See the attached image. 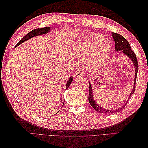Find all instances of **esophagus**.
I'll list each match as a JSON object with an SVG mask.
<instances>
[{
    "label": "esophagus",
    "mask_w": 148,
    "mask_h": 148,
    "mask_svg": "<svg viewBox=\"0 0 148 148\" xmlns=\"http://www.w3.org/2000/svg\"><path fill=\"white\" fill-rule=\"evenodd\" d=\"M81 76H82V74H81V72H78V71H76V72H74L73 77L74 78V79H78V78L81 77Z\"/></svg>",
    "instance_id": "obj_1"
}]
</instances>
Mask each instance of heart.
<instances>
[{
  "instance_id": "1",
  "label": "heart",
  "mask_w": 148,
  "mask_h": 148,
  "mask_svg": "<svg viewBox=\"0 0 148 148\" xmlns=\"http://www.w3.org/2000/svg\"><path fill=\"white\" fill-rule=\"evenodd\" d=\"M72 51L77 57H84V67L96 71L104 64L111 51L108 39L99 34H92L79 39L72 46Z\"/></svg>"
}]
</instances>
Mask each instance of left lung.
Wrapping results in <instances>:
<instances>
[{"label":"left lung","instance_id":"1","mask_svg":"<svg viewBox=\"0 0 148 148\" xmlns=\"http://www.w3.org/2000/svg\"><path fill=\"white\" fill-rule=\"evenodd\" d=\"M112 37L113 39H114V42H115V50L116 51H121L122 53H123L124 55L128 56V58L131 59V60L132 61L133 64L135 68V78H134V86L132 90L129 95V97H128V100L127 102L125 103L124 105H123L120 108H119L118 109H103V108H101V107L99 106L97 103H96L95 100H94L93 96V90H92V85H91V83L89 82V96H88V100H89V102L90 103V105L93 107V108L96 111L100 113H107V114H109V113H116L121 111V110H123L125 106L127 104V102L128 101V100L130 99V97L131 95H132L133 93L135 91V87H136V79H137V72H138V69H139V65H138V62H137V59L136 57V55L135 54L134 52L132 50L131 47L129 42H128L127 40L125 39L123 37L121 36L120 34H116L114 32H112Z\"/></svg>","mask_w":148,"mask_h":148}]
</instances>
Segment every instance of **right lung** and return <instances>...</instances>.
<instances>
[{"label": "right lung", "instance_id": "add662e5", "mask_svg": "<svg viewBox=\"0 0 148 148\" xmlns=\"http://www.w3.org/2000/svg\"><path fill=\"white\" fill-rule=\"evenodd\" d=\"M50 31V27H44V28H41V29H34L33 30L31 31L29 34H27V35L23 37V38H22L20 41H19L17 45H16L15 47H17L18 46L20 45H21V43H23V42L26 41V40H29V39L32 38V37H36L37 36H40V35H43V34H48ZM72 76H71L70 78H69V80L67 81V84H66V88L65 90H67L69 86H70V84H71V83L72 82Z\"/></svg>", "mask_w": 148, "mask_h": 148}]
</instances>
